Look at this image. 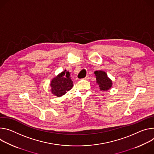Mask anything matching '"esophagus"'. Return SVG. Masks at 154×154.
<instances>
[{
  "label": "esophagus",
  "mask_w": 154,
  "mask_h": 154,
  "mask_svg": "<svg viewBox=\"0 0 154 154\" xmlns=\"http://www.w3.org/2000/svg\"><path fill=\"white\" fill-rule=\"evenodd\" d=\"M89 79V76H86V77H85L84 78V79H85V80H88V79Z\"/></svg>",
  "instance_id": "34e87169"
}]
</instances>
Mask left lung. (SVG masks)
<instances>
[{"mask_svg": "<svg viewBox=\"0 0 154 154\" xmlns=\"http://www.w3.org/2000/svg\"><path fill=\"white\" fill-rule=\"evenodd\" d=\"M96 76V81L98 84L100 90L107 91L112 86V81L108 76L107 73L102 70H98L94 72Z\"/></svg>", "mask_w": 154, "mask_h": 154, "instance_id": "obj_1", "label": "left lung"}]
</instances>
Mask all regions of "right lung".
Here are the masks:
<instances>
[{"label": "right lung", "mask_w": 154, "mask_h": 154, "mask_svg": "<svg viewBox=\"0 0 154 154\" xmlns=\"http://www.w3.org/2000/svg\"><path fill=\"white\" fill-rule=\"evenodd\" d=\"M73 86L70 72L65 70L54 77L50 82L51 92L54 95L60 97Z\"/></svg>", "instance_id": "right-lung-1"}]
</instances>
